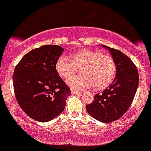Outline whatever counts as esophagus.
<instances>
[{"mask_svg": "<svg viewBox=\"0 0 151 151\" xmlns=\"http://www.w3.org/2000/svg\"><path fill=\"white\" fill-rule=\"evenodd\" d=\"M71 93L72 94H80V93H81V91H76V90L71 89Z\"/></svg>", "mask_w": 151, "mask_h": 151, "instance_id": "esophagus-1", "label": "esophagus"}]
</instances>
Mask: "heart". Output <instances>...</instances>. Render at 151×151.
<instances>
[{"label": "heart", "instance_id": "heart-1", "mask_svg": "<svg viewBox=\"0 0 151 151\" xmlns=\"http://www.w3.org/2000/svg\"><path fill=\"white\" fill-rule=\"evenodd\" d=\"M82 67L83 75L74 76L66 81L71 88L83 90L93 86L94 89L102 90L112 83L116 71V65L112 57L103 55L98 50L82 49L70 56L62 55L57 59L55 70L63 78H67L75 72L76 67Z\"/></svg>", "mask_w": 151, "mask_h": 151}]
</instances>
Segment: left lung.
Masks as SVG:
<instances>
[{"label":"left lung","instance_id":"1","mask_svg":"<svg viewBox=\"0 0 151 151\" xmlns=\"http://www.w3.org/2000/svg\"><path fill=\"white\" fill-rule=\"evenodd\" d=\"M108 49L116 65V78L102 93L95 96L94 101L86 106L93 118L103 123H111L122 117L133 101L138 86L139 76L133 61L117 49L102 45Z\"/></svg>","mask_w":151,"mask_h":151}]
</instances>
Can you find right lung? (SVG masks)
Wrapping results in <instances>:
<instances>
[{
	"label": "right lung",
	"instance_id": "add662e5",
	"mask_svg": "<svg viewBox=\"0 0 151 151\" xmlns=\"http://www.w3.org/2000/svg\"><path fill=\"white\" fill-rule=\"evenodd\" d=\"M63 50L57 45H43L25 54L15 68L13 82L17 101L37 121H50L60 114L71 95L55 70Z\"/></svg>",
	"mask_w": 151,
	"mask_h": 151
}]
</instances>
